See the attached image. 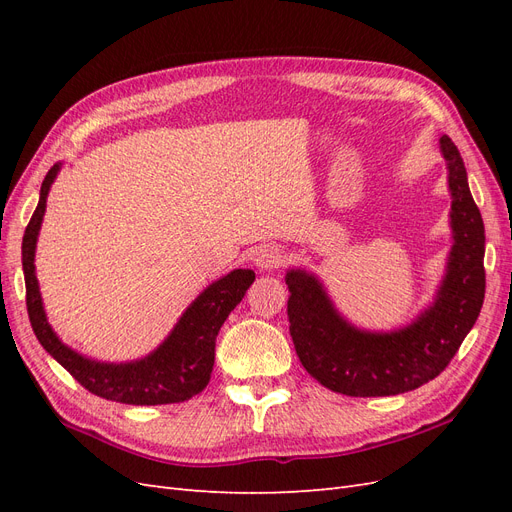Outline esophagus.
Here are the masks:
<instances>
[{"mask_svg": "<svg viewBox=\"0 0 512 512\" xmlns=\"http://www.w3.org/2000/svg\"><path fill=\"white\" fill-rule=\"evenodd\" d=\"M282 258L284 256H282L280 247H277V245H262V247H258L256 254H254V265L260 267V269L271 271V269H277L282 265Z\"/></svg>", "mask_w": 512, "mask_h": 512, "instance_id": "obj_1", "label": "esophagus"}]
</instances>
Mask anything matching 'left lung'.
Masks as SVG:
<instances>
[{
	"mask_svg": "<svg viewBox=\"0 0 512 512\" xmlns=\"http://www.w3.org/2000/svg\"><path fill=\"white\" fill-rule=\"evenodd\" d=\"M453 194V252L438 299L410 327L363 333L337 316L316 277L288 271L290 337L299 361L329 391L386 397L418 389L453 361L485 301V226L468 188L466 166L446 134L440 138Z\"/></svg>",
	"mask_w": 512,
	"mask_h": 512,
	"instance_id": "1",
	"label": "left lung"
}]
</instances>
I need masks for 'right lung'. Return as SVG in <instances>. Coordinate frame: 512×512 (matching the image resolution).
Returning <instances> with one entry per match:
<instances>
[{
	"label": "right lung",
	"instance_id": "right-lung-1",
	"mask_svg": "<svg viewBox=\"0 0 512 512\" xmlns=\"http://www.w3.org/2000/svg\"><path fill=\"white\" fill-rule=\"evenodd\" d=\"M57 170L59 166L55 164L42 181L38 207L25 228L21 247L27 314L38 342L59 365L70 371L76 382L98 397L130 406H162L192 399L209 384L215 363V337H218L228 314L245 297L247 288L254 284L256 273L252 269H235L220 282L211 284L185 309L166 342L143 361L106 365L83 359L81 354L61 344L46 322L34 267L36 239L46 207V194H49Z\"/></svg>",
	"mask_w": 512,
	"mask_h": 512
}]
</instances>
